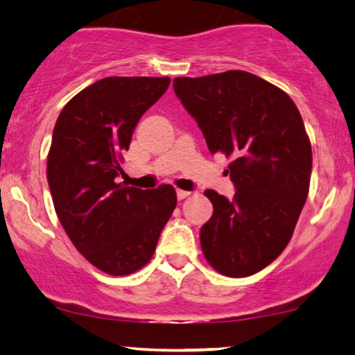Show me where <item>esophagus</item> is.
Instances as JSON below:
<instances>
[{"label": "esophagus", "mask_w": 355, "mask_h": 355, "mask_svg": "<svg viewBox=\"0 0 355 355\" xmlns=\"http://www.w3.org/2000/svg\"><path fill=\"white\" fill-rule=\"evenodd\" d=\"M176 196H178L179 200H184V198H187L189 196H191V192H187V191H181V189H178V191H176Z\"/></svg>", "instance_id": "1"}]
</instances>
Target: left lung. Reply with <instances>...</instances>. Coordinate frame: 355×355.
<instances>
[{"label": "left lung", "mask_w": 355, "mask_h": 355, "mask_svg": "<svg viewBox=\"0 0 355 355\" xmlns=\"http://www.w3.org/2000/svg\"><path fill=\"white\" fill-rule=\"evenodd\" d=\"M174 92L211 153L230 163L234 197L208 189L213 215L200 245L218 273L244 278L286 249L309 196L312 147L297 106L278 87L245 71L176 77Z\"/></svg>", "instance_id": "1"}]
</instances>
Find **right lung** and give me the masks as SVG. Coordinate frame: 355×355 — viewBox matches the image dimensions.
Listing matches in <instances>:
<instances>
[{"label":"right lung","instance_id":"obj_1","mask_svg":"<svg viewBox=\"0 0 355 355\" xmlns=\"http://www.w3.org/2000/svg\"><path fill=\"white\" fill-rule=\"evenodd\" d=\"M169 82L105 77L67 101L53 130L46 178L56 215L76 249L111 276L148 263L176 208L169 184L142 191L116 182L135 125Z\"/></svg>","mask_w":355,"mask_h":355}]
</instances>
